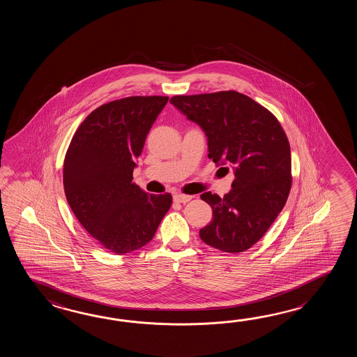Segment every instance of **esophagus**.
I'll return each instance as SVG.
<instances>
[{
  "mask_svg": "<svg viewBox=\"0 0 357 357\" xmlns=\"http://www.w3.org/2000/svg\"><path fill=\"white\" fill-rule=\"evenodd\" d=\"M192 199L191 195H185V194H177L174 197V200H175L176 203H182V204H185V203H188Z\"/></svg>",
  "mask_w": 357,
  "mask_h": 357,
  "instance_id": "obj_1",
  "label": "esophagus"
}]
</instances>
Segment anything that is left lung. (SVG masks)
<instances>
[{
	"label": "left lung",
	"mask_w": 357,
	"mask_h": 357,
	"mask_svg": "<svg viewBox=\"0 0 357 357\" xmlns=\"http://www.w3.org/2000/svg\"><path fill=\"white\" fill-rule=\"evenodd\" d=\"M169 102L204 131L208 157L235 174L225 197L211 191L200 195L213 211L200 238L225 252L250 249L281 213L291 190V149L281 123L235 91L175 96ZM228 167L222 168L228 172Z\"/></svg>",
	"instance_id": "obj_1"
}]
</instances>
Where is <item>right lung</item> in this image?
I'll list each match as a JSON object with an SVG mask.
<instances>
[{
  "label": "right lung",
  "instance_id": "right-lung-1",
  "mask_svg": "<svg viewBox=\"0 0 357 357\" xmlns=\"http://www.w3.org/2000/svg\"><path fill=\"white\" fill-rule=\"evenodd\" d=\"M168 97H128L94 109L76 130L63 160V189L86 232L119 255L149 243L172 204L132 181L145 139Z\"/></svg>",
  "mask_w": 357,
  "mask_h": 357
}]
</instances>
